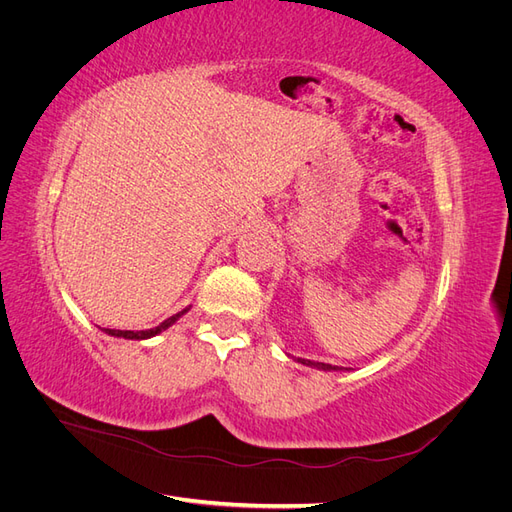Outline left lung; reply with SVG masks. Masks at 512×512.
<instances>
[{"label": "left lung", "instance_id": "left-lung-1", "mask_svg": "<svg viewBox=\"0 0 512 512\" xmlns=\"http://www.w3.org/2000/svg\"><path fill=\"white\" fill-rule=\"evenodd\" d=\"M294 361L307 365V367H314V369H322V371H344V367H337V365H327V363H318V361H309V359H299V356H292ZM348 371V367H346Z\"/></svg>", "mask_w": 512, "mask_h": 512}]
</instances>
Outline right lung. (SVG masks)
I'll return each instance as SVG.
<instances>
[{
  "mask_svg": "<svg viewBox=\"0 0 512 512\" xmlns=\"http://www.w3.org/2000/svg\"><path fill=\"white\" fill-rule=\"evenodd\" d=\"M190 312V305L185 307V309H181V312H177V314H173L170 318H166L164 322H160L158 327H153V329H145V331H119V329H102L106 335H113V337H123V339H149V337H156L158 333H162V331H166L168 327H173V324L183 316V314H188Z\"/></svg>",
  "mask_w": 512,
  "mask_h": 512,
  "instance_id": "add662e5",
  "label": "right lung"
}]
</instances>
